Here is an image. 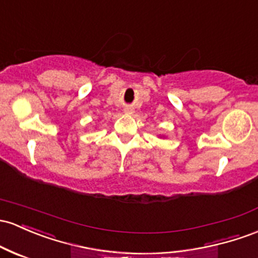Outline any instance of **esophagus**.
Listing matches in <instances>:
<instances>
[{"mask_svg": "<svg viewBox=\"0 0 258 258\" xmlns=\"http://www.w3.org/2000/svg\"><path fill=\"white\" fill-rule=\"evenodd\" d=\"M124 112H126V114H132V109L131 107H126V109H124Z\"/></svg>", "mask_w": 258, "mask_h": 258, "instance_id": "obj_1", "label": "esophagus"}]
</instances>
